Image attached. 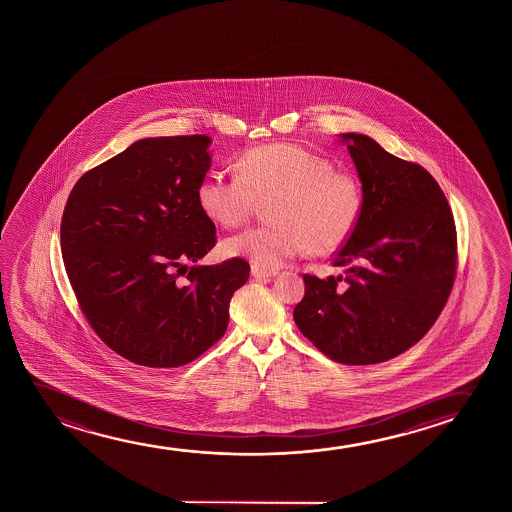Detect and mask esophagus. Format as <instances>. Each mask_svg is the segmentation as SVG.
Segmentation results:
<instances>
[{
  "label": "esophagus",
  "instance_id": "34e87169",
  "mask_svg": "<svg viewBox=\"0 0 512 512\" xmlns=\"http://www.w3.org/2000/svg\"><path fill=\"white\" fill-rule=\"evenodd\" d=\"M276 271L274 269H266V267L260 266H252V276L255 280L259 281H269L273 280L274 276H276Z\"/></svg>",
  "mask_w": 512,
  "mask_h": 512
}]
</instances>
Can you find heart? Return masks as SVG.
Masks as SVG:
<instances>
[{
  "mask_svg": "<svg viewBox=\"0 0 512 512\" xmlns=\"http://www.w3.org/2000/svg\"><path fill=\"white\" fill-rule=\"evenodd\" d=\"M269 199L273 222L227 239L225 252L260 267L281 266L308 250L327 255L351 238L364 210L357 176L294 143L250 148L239 157L238 175L215 171L197 187V203L222 227L245 224Z\"/></svg>",
  "mask_w": 512,
  "mask_h": 512,
  "instance_id": "heart-1",
  "label": "heart"
}]
</instances>
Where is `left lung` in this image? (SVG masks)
Wrapping results in <instances>:
<instances>
[{
  "label": "left lung",
  "mask_w": 512,
  "mask_h": 512,
  "mask_svg": "<svg viewBox=\"0 0 512 512\" xmlns=\"http://www.w3.org/2000/svg\"><path fill=\"white\" fill-rule=\"evenodd\" d=\"M339 141L357 168L364 210L334 257L344 274H304L294 320L339 364H379L418 343L441 315L455 280V220L427 169L365 134Z\"/></svg>",
  "instance_id": "obj_1"
}]
</instances>
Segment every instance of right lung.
I'll list each match as a JSON object with an SVG mask.
<instances>
[{
    "instance_id": "add662e5",
    "label": "right lung",
    "mask_w": 512,
    "mask_h": 512,
    "mask_svg": "<svg viewBox=\"0 0 512 512\" xmlns=\"http://www.w3.org/2000/svg\"><path fill=\"white\" fill-rule=\"evenodd\" d=\"M210 136H162L87 171L71 190L61 252L78 304L103 343L145 367H180L217 343L245 285L243 259L197 260L217 243L197 187ZM194 261L185 279L179 271Z\"/></svg>"
}]
</instances>
